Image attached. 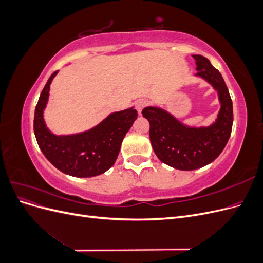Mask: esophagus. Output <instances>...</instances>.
Here are the masks:
<instances>
[{"label": "esophagus", "instance_id": "obj_1", "mask_svg": "<svg viewBox=\"0 0 263 263\" xmlns=\"http://www.w3.org/2000/svg\"><path fill=\"white\" fill-rule=\"evenodd\" d=\"M147 105H148V101L146 100H138L136 103H135V107H136L139 114H141V110L144 109Z\"/></svg>", "mask_w": 263, "mask_h": 263}]
</instances>
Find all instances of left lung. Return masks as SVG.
Returning <instances> with one entry per match:
<instances>
[{"mask_svg": "<svg viewBox=\"0 0 263 263\" xmlns=\"http://www.w3.org/2000/svg\"><path fill=\"white\" fill-rule=\"evenodd\" d=\"M193 58L195 76L217 91L220 109L216 121L208 127H191L160 107L148 106L141 112L149 121V137L159 160L184 171L200 169L220 155L232 134L234 121L233 102L220 72L203 55L193 54Z\"/></svg>", "mask_w": 263, "mask_h": 263, "instance_id": "1", "label": "left lung"}]
</instances>
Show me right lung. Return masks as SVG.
<instances>
[{"mask_svg":"<svg viewBox=\"0 0 263 263\" xmlns=\"http://www.w3.org/2000/svg\"><path fill=\"white\" fill-rule=\"evenodd\" d=\"M57 73L54 71L48 79L36 105L34 132L37 144L47 160L61 172L77 178L99 176L115 163L125 135L138 116L137 110L130 107L115 112L90 130L57 136L47 128L44 121L50 84Z\"/></svg>","mask_w":263,"mask_h":263,"instance_id":"right-lung-1","label":"right lung"}]
</instances>
